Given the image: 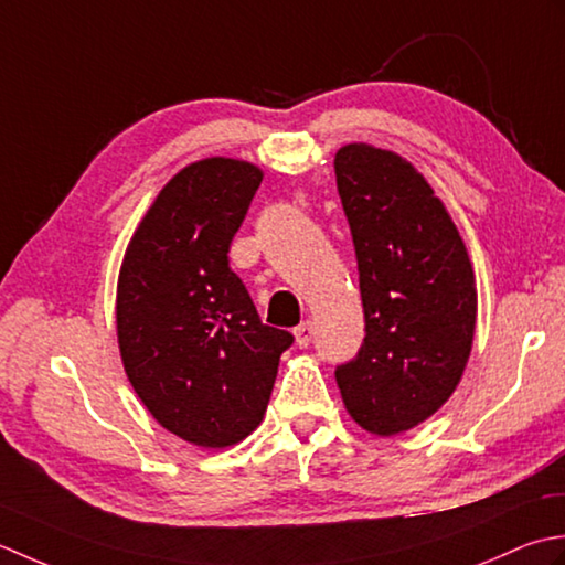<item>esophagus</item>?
<instances>
[{"label": "esophagus", "instance_id": "obj_1", "mask_svg": "<svg viewBox=\"0 0 565 565\" xmlns=\"http://www.w3.org/2000/svg\"><path fill=\"white\" fill-rule=\"evenodd\" d=\"M315 339V324L312 321H302V324L295 327V343L299 349H307Z\"/></svg>", "mask_w": 565, "mask_h": 565}]
</instances>
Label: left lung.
Here are the masks:
<instances>
[{
  "mask_svg": "<svg viewBox=\"0 0 565 565\" xmlns=\"http://www.w3.org/2000/svg\"><path fill=\"white\" fill-rule=\"evenodd\" d=\"M333 170L365 315L359 355L337 365V385L365 431L393 436L429 419L460 383L476 333V275L444 202L405 158L349 143Z\"/></svg>",
  "mask_w": 565,
  "mask_h": 565,
  "instance_id": "1",
  "label": "left lung"
}]
</instances>
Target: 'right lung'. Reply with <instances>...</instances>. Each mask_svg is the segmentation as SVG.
Returning a JSON list of instances; mask_svg holds the SVG:
<instances>
[{"label":"right lung","mask_w":565,"mask_h":565,"mask_svg":"<svg viewBox=\"0 0 565 565\" xmlns=\"http://www.w3.org/2000/svg\"><path fill=\"white\" fill-rule=\"evenodd\" d=\"M260 168L204 158L160 190L119 270L117 337L160 427L202 448L244 441L266 414L292 333L263 324L228 268Z\"/></svg>","instance_id":"add662e5"}]
</instances>
